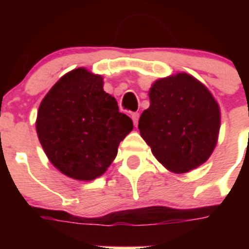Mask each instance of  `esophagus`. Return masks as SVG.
<instances>
[{
    "mask_svg": "<svg viewBox=\"0 0 249 249\" xmlns=\"http://www.w3.org/2000/svg\"><path fill=\"white\" fill-rule=\"evenodd\" d=\"M131 118H132V121H133V123H135V124H137L138 118H140V113H138V112H132Z\"/></svg>",
    "mask_w": 249,
    "mask_h": 249,
    "instance_id": "1",
    "label": "esophagus"
}]
</instances>
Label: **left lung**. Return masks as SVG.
<instances>
[{
	"mask_svg": "<svg viewBox=\"0 0 249 249\" xmlns=\"http://www.w3.org/2000/svg\"><path fill=\"white\" fill-rule=\"evenodd\" d=\"M141 136L167 169L188 172L204 163L217 143L221 112L211 92L187 73L160 78L149 89Z\"/></svg>",
	"mask_w": 249,
	"mask_h": 249,
	"instance_id": "left-lung-1",
	"label": "left lung"
}]
</instances>
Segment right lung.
Returning <instances> with one entry per match:
<instances>
[{
  "label": "right lung",
  "instance_id": "obj_1",
  "mask_svg": "<svg viewBox=\"0 0 249 249\" xmlns=\"http://www.w3.org/2000/svg\"><path fill=\"white\" fill-rule=\"evenodd\" d=\"M133 128L103 78L77 68L59 78L39 105L36 129L51 163L68 177L92 181L108 168Z\"/></svg>",
  "mask_w": 249,
  "mask_h": 249
}]
</instances>
